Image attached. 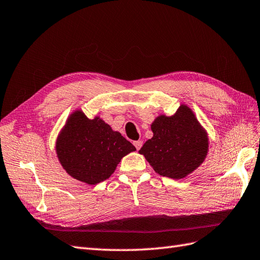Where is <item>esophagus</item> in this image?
Wrapping results in <instances>:
<instances>
[{"label":"esophagus","mask_w":260,"mask_h":260,"mask_svg":"<svg viewBox=\"0 0 260 260\" xmlns=\"http://www.w3.org/2000/svg\"><path fill=\"white\" fill-rule=\"evenodd\" d=\"M142 145H143V142H142V141H135V142H134V146L136 147V149H141Z\"/></svg>","instance_id":"1"}]
</instances>
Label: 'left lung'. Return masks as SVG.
Listing matches in <instances>:
<instances>
[{
  "label": "left lung",
  "mask_w": 260,
  "mask_h": 260,
  "mask_svg": "<svg viewBox=\"0 0 260 260\" xmlns=\"http://www.w3.org/2000/svg\"><path fill=\"white\" fill-rule=\"evenodd\" d=\"M150 128L154 135L145 142L140 154L160 176L184 178L206 158L207 133L187 105H180L172 116H157Z\"/></svg>",
  "instance_id": "left-lung-1"
}]
</instances>
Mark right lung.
<instances>
[{
    "label": "right lung",
    "mask_w": 260,
    "mask_h": 260,
    "mask_svg": "<svg viewBox=\"0 0 260 260\" xmlns=\"http://www.w3.org/2000/svg\"><path fill=\"white\" fill-rule=\"evenodd\" d=\"M56 154L70 176L88 185L110 178L124 156L136 148L118 132L81 110L69 116L56 140Z\"/></svg>",
    "instance_id": "1"
}]
</instances>
